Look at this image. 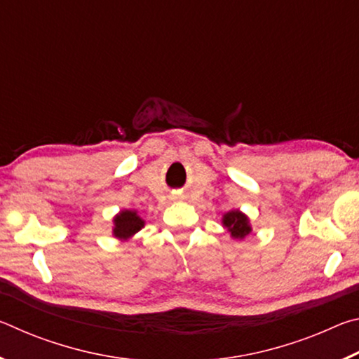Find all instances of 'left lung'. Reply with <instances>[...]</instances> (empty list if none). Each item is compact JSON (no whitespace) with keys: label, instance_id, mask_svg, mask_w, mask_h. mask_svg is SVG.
<instances>
[{"label":"left lung","instance_id":"left-lung-1","mask_svg":"<svg viewBox=\"0 0 359 359\" xmlns=\"http://www.w3.org/2000/svg\"><path fill=\"white\" fill-rule=\"evenodd\" d=\"M222 224L228 229L231 238L238 241L245 239L247 236L252 233L250 218H248L244 212H241L239 209L229 210L226 214H223Z\"/></svg>","mask_w":359,"mask_h":359}]
</instances>
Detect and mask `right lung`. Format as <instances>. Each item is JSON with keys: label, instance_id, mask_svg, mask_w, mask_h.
I'll return each instance as SVG.
<instances>
[{"label": "right lung", "instance_id": "add662e5", "mask_svg": "<svg viewBox=\"0 0 359 359\" xmlns=\"http://www.w3.org/2000/svg\"><path fill=\"white\" fill-rule=\"evenodd\" d=\"M112 236L118 241H128L144 228V218L135 209H123L114 217Z\"/></svg>", "mask_w": 359, "mask_h": 359}]
</instances>
